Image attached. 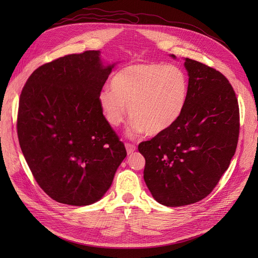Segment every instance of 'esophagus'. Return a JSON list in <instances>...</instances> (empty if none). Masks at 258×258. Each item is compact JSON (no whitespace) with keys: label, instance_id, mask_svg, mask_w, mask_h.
<instances>
[{"label":"esophagus","instance_id":"1","mask_svg":"<svg viewBox=\"0 0 258 258\" xmlns=\"http://www.w3.org/2000/svg\"><path fill=\"white\" fill-rule=\"evenodd\" d=\"M125 148H126V152L128 155L133 154L135 151H136V145L133 144V143H125Z\"/></svg>","mask_w":258,"mask_h":258}]
</instances>
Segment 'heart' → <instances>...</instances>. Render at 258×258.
<instances>
[{
  "mask_svg": "<svg viewBox=\"0 0 258 258\" xmlns=\"http://www.w3.org/2000/svg\"><path fill=\"white\" fill-rule=\"evenodd\" d=\"M111 89L102 90L98 96L108 123L119 126L125 120L128 106L132 136L143 132L148 136H158L182 115L188 99L189 80L178 66L135 62L115 73Z\"/></svg>",
  "mask_w": 258,
  "mask_h": 258,
  "instance_id": "obj_1",
  "label": "heart"
}]
</instances>
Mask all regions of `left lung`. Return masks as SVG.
I'll use <instances>...</instances> for the list:
<instances>
[{
    "mask_svg": "<svg viewBox=\"0 0 258 258\" xmlns=\"http://www.w3.org/2000/svg\"><path fill=\"white\" fill-rule=\"evenodd\" d=\"M174 58V55H171ZM188 99L178 121L141 142L144 181L160 204L179 207L206 198L235 154L239 108L229 80L213 68L186 58Z\"/></svg>",
    "mask_w": 258,
    "mask_h": 258,
    "instance_id": "left-lung-1",
    "label": "left lung"
}]
</instances>
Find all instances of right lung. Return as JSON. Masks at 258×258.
I'll use <instances>...</instances> for the list:
<instances>
[{"label": "right lung", "instance_id": "add662e5", "mask_svg": "<svg viewBox=\"0 0 258 258\" xmlns=\"http://www.w3.org/2000/svg\"><path fill=\"white\" fill-rule=\"evenodd\" d=\"M99 53L69 54L38 67L20 96L21 150L39 187L61 204L100 200L126 157L99 105L114 68L103 67Z\"/></svg>", "mask_w": 258, "mask_h": 258}]
</instances>
